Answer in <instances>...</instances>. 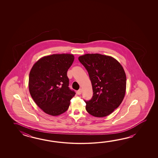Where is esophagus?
Wrapping results in <instances>:
<instances>
[{
    "label": "esophagus",
    "instance_id": "esophagus-1",
    "mask_svg": "<svg viewBox=\"0 0 158 158\" xmlns=\"http://www.w3.org/2000/svg\"><path fill=\"white\" fill-rule=\"evenodd\" d=\"M82 89H80L77 91V94H78V95H80V94H81V93H82Z\"/></svg>",
    "mask_w": 158,
    "mask_h": 158
}]
</instances>
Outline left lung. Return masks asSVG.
I'll use <instances>...</instances> for the list:
<instances>
[{
    "label": "left lung",
    "mask_w": 158,
    "mask_h": 158,
    "mask_svg": "<svg viewBox=\"0 0 158 158\" xmlns=\"http://www.w3.org/2000/svg\"><path fill=\"white\" fill-rule=\"evenodd\" d=\"M78 60L86 69L90 79L93 96L85 101L91 115L103 118L112 113L124 98L127 77L121 64L112 56L86 54Z\"/></svg>",
    "instance_id": "left-lung-1"
}]
</instances>
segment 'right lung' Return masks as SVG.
Wrapping results in <instances>:
<instances>
[{"label": "right lung", "instance_id": "add662e5", "mask_svg": "<svg viewBox=\"0 0 158 158\" xmlns=\"http://www.w3.org/2000/svg\"><path fill=\"white\" fill-rule=\"evenodd\" d=\"M74 59L73 54H53L41 57L31 68L29 92L35 103L46 114L58 116L69 107L75 93L68 87L67 73Z\"/></svg>", "mask_w": 158, "mask_h": 158}]
</instances>
